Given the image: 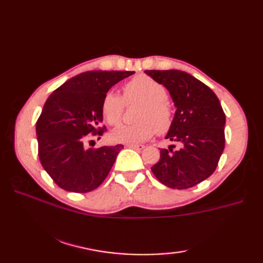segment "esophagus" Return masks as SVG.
Here are the masks:
<instances>
[{
  "label": "esophagus",
  "mask_w": 263,
  "mask_h": 263,
  "mask_svg": "<svg viewBox=\"0 0 263 263\" xmlns=\"http://www.w3.org/2000/svg\"><path fill=\"white\" fill-rule=\"evenodd\" d=\"M127 147L131 148V149H137V150H142V149H144L143 144H127Z\"/></svg>",
  "instance_id": "34e87169"
}]
</instances>
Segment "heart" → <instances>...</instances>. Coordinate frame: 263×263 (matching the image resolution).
Returning a JSON list of instances; mask_svg holds the SVG:
<instances>
[{
	"label": "heart",
	"instance_id": "heart-1",
	"mask_svg": "<svg viewBox=\"0 0 263 263\" xmlns=\"http://www.w3.org/2000/svg\"><path fill=\"white\" fill-rule=\"evenodd\" d=\"M127 105L139 103L135 124L122 125L110 132V139L115 142L140 143L148 140L155 132L165 135L173 124V109L167 100L166 88L148 76H137L126 82L121 95L109 90L102 102V114L109 125L120 124L124 102Z\"/></svg>",
	"mask_w": 263,
	"mask_h": 263
}]
</instances>
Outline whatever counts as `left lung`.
Wrapping results in <instances>:
<instances>
[{"label": "left lung", "instance_id": "8db88e82", "mask_svg": "<svg viewBox=\"0 0 263 263\" xmlns=\"http://www.w3.org/2000/svg\"><path fill=\"white\" fill-rule=\"evenodd\" d=\"M146 74L170 91L176 111L165 137L173 143L160 149L152 167L164 185L190 189L215 172L225 148L226 117L219 99L203 82L180 70H146Z\"/></svg>", "mask_w": 263, "mask_h": 263}]
</instances>
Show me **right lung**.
<instances>
[{
	"label": "right lung",
	"mask_w": 263,
	"mask_h": 263,
	"mask_svg": "<svg viewBox=\"0 0 263 263\" xmlns=\"http://www.w3.org/2000/svg\"><path fill=\"white\" fill-rule=\"evenodd\" d=\"M133 73L83 72L65 81L46 100L36 123L38 156L44 170L61 189L87 193L107 177L123 146L86 149L85 142L106 131L102 126L105 93Z\"/></svg>",
	"instance_id": "1"
}]
</instances>
